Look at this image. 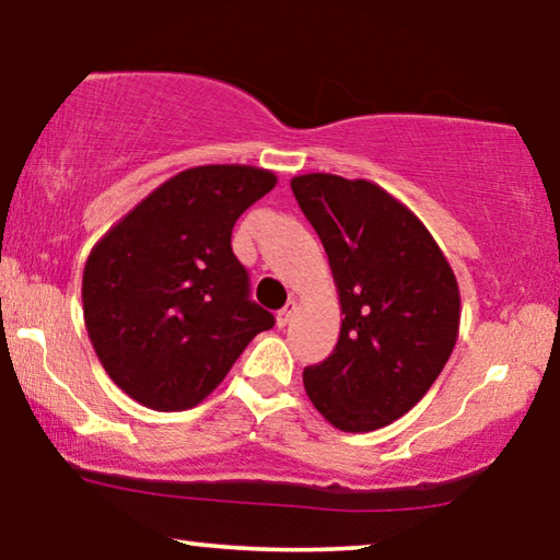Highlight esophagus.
I'll list each match as a JSON object with an SVG mask.
<instances>
[{
    "label": "esophagus",
    "instance_id": "1",
    "mask_svg": "<svg viewBox=\"0 0 560 560\" xmlns=\"http://www.w3.org/2000/svg\"><path fill=\"white\" fill-rule=\"evenodd\" d=\"M295 311H298V303L295 300H290V303L282 307V311H278V315H275V320H278V326L280 328H285L290 320H293V315H295Z\"/></svg>",
    "mask_w": 560,
    "mask_h": 560
}]
</instances>
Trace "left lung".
Returning a JSON list of instances; mask_svg holds the SVG:
<instances>
[{"label":"left lung","instance_id":"1","mask_svg":"<svg viewBox=\"0 0 560 560\" xmlns=\"http://www.w3.org/2000/svg\"><path fill=\"white\" fill-rule=\"evenodd\" d=\"M290 186L326 247L343 315L334 353L303 371L307 399L340 432H374L442 374L459 334L457 278L419 217L381 186L336 174Z\"/></svg>","mask_w":560,"mask_h":560}]
</instances>
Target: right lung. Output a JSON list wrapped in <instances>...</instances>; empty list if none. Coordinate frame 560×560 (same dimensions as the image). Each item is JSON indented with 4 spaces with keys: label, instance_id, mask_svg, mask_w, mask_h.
I'll return each mask as SVG.
<instances>
[{
    "label": "right lung",
    "instance_id": "obj_1",
    "mask_svg": "<svg viewBox=\"0 0 560 560\" xmlns=\"http://www.w3.org/2000/svg\"><path fill=\"white\" fill-rule=\"evenodd\" d=\"M275 184L245 164L186 168L95 242L83 270L88 336L113 384L143 407H197L275 326L232 253L234 222Z\"/></svg>",
    "mask_w": 560,
    "mask_h": 560
}]
</instances>
